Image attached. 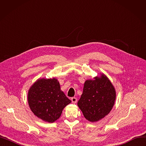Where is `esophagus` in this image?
I'll return each instance as SVG.
<instances>
[{
	"label": "esophagus",
	"mask_w": 146,
	"mask_h": 146,
	"mask_svg": "<svg viewBox=\"0 0 146 146\" xmlns=\"http://www.w3.org/2000/svg\"><path fill=\"white\" fill-rule=\"evenodd\" d=\"M71 100H72V102L73 104H76V102H77L78 99H77V98H75V97H73V98H72Z\"/></svg>",
	"instance_id": "1"
}]
</instances>
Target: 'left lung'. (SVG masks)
<instances>
[{"label":"left lung","mask_w":146,"mask_h":146,"mask_svg":"<svg viewBox=\"0 0 146 146\" xmlns=\"http://www.w3.org/2000/svg\"><path fill=\"white\" fill-rule=\"evenodd\" d=\"M116 99V90L103 73L94 79L86 80L78 106L83 116L95 122L104 118L112 110Z\"/></svg>","instance_id":"1"}]
</instances>
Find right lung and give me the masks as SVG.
Returning a JSON list of instances; mask_svg holds the SVG:
<instances>
[{
	"mask_svg": "<svg viewBox=\"0 0 146 146\" xmlns=\"http://www.w3.org/2000/svg\"><path fill=\"white\" fill-rule=\"evenodd\" d=\"M27 99L35 115L50 123L57 120L63 109L71 103L55 78L36 80L28 90Z\"/></svg>",
	"mask_w": 146,
	"mask_h": 146,
	"instance_id": "1",
	"label": "right lung"
}]
</instances>
